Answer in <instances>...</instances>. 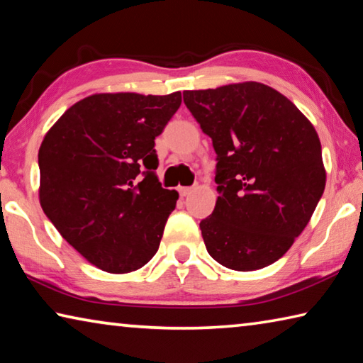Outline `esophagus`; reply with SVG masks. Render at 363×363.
I'll list each match as a JSON object with an SVG mask.
<instances>
[{
  "mask_svg": "<svg viewBox=\"0 0 363 363\" xmlns=\"http://www.w3.org/2000/svg\"><path fill=\"white\" fill-rule=\"evenodd\" d=\"M177 192H179L181 196H187L189 194L194 192V187H179L177 189Z\"/></svg>",
  "mask_w": 363,
  "mask_h": 363,
  "instance_id": "34e87169",
  "label": "esophagus"
}]
</instances>
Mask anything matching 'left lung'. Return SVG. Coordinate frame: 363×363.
<instances>
[{
    "label": "left lung",
    "instance_id": "obj_1",
    "mask_svg": "<svg viewBox=\"0 0 363 363\" xmlns=\"http://www.w3.org/2000/svg\"><path fill=\"white\" fill-rule=\"evenodd\" d=\"M218 155V200L200 223L206 250L232 270L280 259L304 230L325 190L315 128L279 91L257 82L184 91Z\"/></svg>",
    "mask_w": 363,
    "mask_h": 363
}]
</instances>
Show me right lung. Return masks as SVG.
Wrapping results in <instances>:
<instances>
[{
    "label": "right lung",
    "instance_id": "1",
    "mask_svg": "<svg viewBox=\"0 0 363 363\" xmlns=\"http://www.w3.org/2000/svg\"><path fill=\"white\" fill-rule=\"evenodd\" d=\"M181 93L84 97L46 133L38 152L40 203L86 261L110 274L145 266L179 194L163 189L155 138Z\"/></svg>",
    "mask_w": 363,
    "mask_h": 363
}]
</instances>
